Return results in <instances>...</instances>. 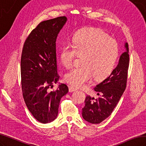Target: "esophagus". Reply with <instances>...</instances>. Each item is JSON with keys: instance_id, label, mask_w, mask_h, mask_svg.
<instances>
[{"instance_id": "34e87169", "label": "esophagus", "mask_w": 146, "mask_h": 146, "mask_svg": "<svg viewBox=\"0 0 146 146\" xmlns=\"http://www.w3.org/2000/svg\"><path fill=\"white\" fill-rule=\"evenodd\" d=\"M77 89L76 88H74L72 86H69V92H75L76 91Z\"/></svg>"}]
</instances>
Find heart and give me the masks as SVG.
<instances>
[{
	"label": "heart",
	"instance_id": "obj_1",
	"mask_svg": "<svg viewBox=\"0 0 146 146\" xmlns=\"http://www.w3.org/2000/svg\"><path fill=\"white\" fill-rule=\"evenodd\" d=\"M118 45L114 39L100 28H87L76 31L71 45L62 46L60 59L62 65L69 68L76 55H82V66L74 67L65 75L67 83L81 87L94 76L102 79L113 70L118 56Z\"/></svg>",
	"mask_w": 146,
	"mask_h": 146
}]
</instances>
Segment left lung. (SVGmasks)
<instances>
[{
	"instance_id": "obj_1",
	"label": "left lung",
	"mask_w": 146,
	"mask_h": 146,
	"mask_svg": "<svg viewBox=\"0 0 146 146\" xmlns=\"http://www.w3.org/2000/svg\"><path fill=\"white\" fill-rule=\"evenodd\" d=\"M125 51L120 56L119 62L111 74L94 88L98 98L87 96L82 108V117L87 122L98 124L111 114L126 87L129 56L127 42Z\"/></svg>"
}]
</instances>
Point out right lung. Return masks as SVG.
<instances>
[{
	"label": "right lung",
	"instance_id": "1",
	"mask_svg": "<svg viewBox=\"0 0 146 146\" xmlns=\"http://www.w3.org/2000/svg\"><path fill=\"white\" fill-rule=\"evenodd\" d=\"M67 20L59 17L43 21L31 31L25 42L21 58V79L24 100L34 118L48 123L58 116L60 101L69 88L59 84L56 58V39Z\"/></svg>",
	"mask_w": 146,
	"mask_h": 146
}]
</instances>
